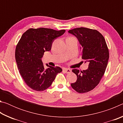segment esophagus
<instances>
[{
	"instance_id": "1",
	"label": "esophagus",
	"mask_w": 123,
	"mask_h": 123,
	"mask_svg": "<svg viewBox=\"0 0 123 123\" xmlns=\"http://www.w3.org/2000/svg\"><path fill=\"white\" fill-rule=\"evenodd\" d=\"M63 70L66 73H70V72H72V70L69 69V68H64Z\"/></svg>"
}]
</instances>
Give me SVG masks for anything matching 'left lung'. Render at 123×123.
<instances>
[{"label": "left lung", "mask_w": 123, "mask_h": 123, "mask_svg": "<svg viewBox=\"0 0 123 123\" xmlns=\"http://www.w3.org/2000/svg\"><path fill=\"white\" fill-rule=\"evenodd\" d=\"M68 32L78 39L82 59L85 63H88L86 70H72L76 75L77 80L72 83L71 86L78 93L88 92L99 84L105 73L109 59L107 44L103 35L96 30L81 27L72 29Z\"/></svg>", "instance_id": "1"}]
</instances>
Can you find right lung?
<instances>
[{"label": "right lung", "instance_id": "add662e5", "mask_svg": "<svg viewBox=\"0 0 123 123\" xmlns=\"http://www.w3.org/2000/svg\"><path fill=\"white\" fill-rule=\"evenodd\" d=\"M65 31L41 28L30 29L23 34L16 47L15 57L18 69L30 88L37 91L45 90L62 72L59 67L48 64L45 68L42 58L45 51L50 50L54 41Z\"/></svg>", "mask_w": 123, "mask_h": 123}]
</instances>
